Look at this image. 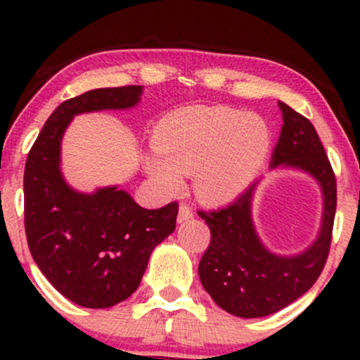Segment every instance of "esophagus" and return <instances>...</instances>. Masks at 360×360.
<instances>
[{
  "instance_id": "esophagus-1",
  "label": "esophagus",
  "mask_w": 360,
  "mask_h": 360,
  "mask_svg": "<svg viewBox=\"0 0 360 360\" xmlns=\"http://www.w3.org/2000/svg\"><path fill=\"white\" fill-rule=\"evenodd\" d=\"M189 218H193V210L189 208L188 205H181L179 213H177V221L184 223V221H188Z\"/></svg>"
}]
</instances>
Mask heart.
<instances>
[{
  "label": "heart",
  "mask_w": 360,
  "mask_h": 360,
  "mask_svg": "<svg viewBox=\"0 0 360 360\" xmlns=\"http://www.w3.org/2000/svg\"><path fill=\"white\" fill-rule=\"evenodd\" d=\"M159 152L146 157L148 177L167 194H177L184 174L194 172L200 196L229 201L257 174L271 147L260 117L229 108L188 106L169 113L154 134Z\"/></svg>",
  "instance_id": "1"
}]
</instances>
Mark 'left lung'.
<instances>
[{"label": "left lung", "mask_w": 360, "mask_h": 360, "mask_svg": "<svg viewBox=\"0 0 360 360\" xmlns=\"http://www.w3.org/2000/svg\"><path fill=\"white\" fill-rule=\"evenodd\" d=\"M283 128L271 157V169L307 172L323 196V214L315 242L295 255L271 252L260 240L252 218L259 181L233 203L213 212H198L212 232V242L198 266L201 284L214 303L230 315L260 318L286 308L303 296L323 271L332 242L337 183L315 127L279 101Z\"/></svg>", "instance_id": "left-lung-1"}]
</instances>
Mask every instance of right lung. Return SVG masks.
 I'll use <instances>...</instances> for the list:
<instances>
[{"mask_svg":"<svg viewBox=\"0 0 360 360\" xmlns=\"http://www.w3.org/2000/svg\"><path fill=\"white\" fill-rule=\"evenodd\" d=\"M143 86L93 89L53 110L25 164V232L42 274L84 308H110L137 291L148 257L176 230L177 203L146 210L118 186L74 189L60 169L65 128L76 115L130 110Z\"/></svg>","mask_w":360,"mask_h":360,"instance_id":"right-lung-1","label":"right lung"}]
</instances>
